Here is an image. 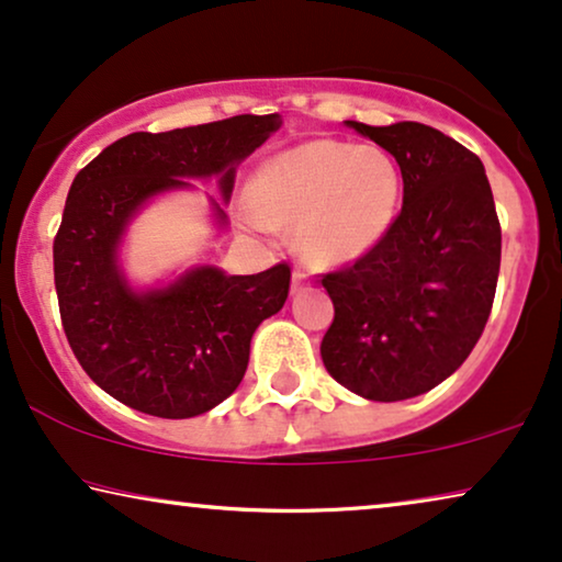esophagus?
<instances>
[{
	"label": "esophagus",
	"instance_id": "1",
	"mask_svg": "<svg viewBox=\"0 0 562 562\" xmlns=\"http://www.w3.org/2000/svg\"><path fill=\"white\" fill-rule=\"evenodd\" d=\"M304 289H306V273L294 271V276H291V294H302Z\"/></svg>",
	"mask_w": 562,
	"mask_h": 562
}]
</instances>
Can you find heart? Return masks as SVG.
Returning <instances> with one entry per match:
<instances>
[{"label": "heart", "instance_id": "obj_1", "mask_svg": "<svg viewBox=\"0 0 562 562\" xmlns=\"http://www.w3.org/2000/svg\"><path fill=\"white\" fill-rule=\"evenodd\" d=\"M402 206V171L389 153L310 140L260 166L250 187L252 229L294 227L296 248L322 266L371 252Z\"/></svg>", "mask_w": 562, "mask_h": 562}]
</instances>
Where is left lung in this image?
<instances>
[{"label": "left lung", "instance_id": "1", "mask_svg": "<svg viewBox=\"0 0 562 562\" xmlns=\"http://www.w3.org/2000/svg\"><path fill=\"white\" fill-rule=\"evenodd\" d=\"M345 125L402 168L404 204L389 235L322 276L335 319L322 363L371 402L427 394L463 366L486 327L502 266V227L481 158L419 122Z\"/></svg>", "mask_w": 562, "mask_h": 562}]
</instances>
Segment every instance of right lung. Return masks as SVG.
Listing matches in <instances>:
<instances>
[{
	"label": "right lung",
	"instance_id": "right-lung-1",
	"mask_svg": "<svg viewBox=\"0 0 562 562\" xmlns=\"http://www.w3.org/2000/svg\"><path fill=\"white\" fill-rule=\"evenodd\" d=\"M281 125L279 114H237L210 125L133 133L106 145L68 189L53 240L60 322L99 389L150 417L189 419L240 386L258 325L283 306L291 268L227 276L196 266L156 289H133L120 245L153 196L217 179L229 199L240 160ZM217 225L227 214L212 199Z\"/></svg>",
	"mask_w": 562,
	"mask_h": 562
}]
</instances>
